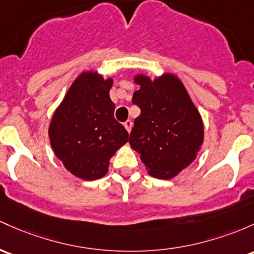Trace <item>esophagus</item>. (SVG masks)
Instances as JSON below:
<instances>
[{
  "label": "esophagus",
  "instance_id": "obj_1",
  "mask_svg": "<svg viewBox=\"0 0 254 254\" xmlns=\"http://www.w3.org/2000/svg\"><path fill=\"white\" fill-rule=\"evenodd\" d=\"M124 127H125V129H127V131L130 132V131H131V129H132V122L131 121H127L124 123Z\"/></svg>",
  "mask_w": 254,
  "mask_h": 254
}]
</instances>
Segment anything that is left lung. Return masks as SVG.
<instances>
[{
  "mask_svg": "<svg viewBox=\"0 0 254 254\" xmlns=\"http://www.w3.org/2000/svg\"><path fill=\"white\" fill-rule=\"evenodd\" d=\"M140 89L132 104L141 114L135 119L129 143L140 154L150 176L170 180L190 165L204 142L201 116L175 74L150 79L137 74Z\"/></svg>",
  "mask_w": 254,
  "mask_h": 254,
  "instance_id": "left-lung-1",
  "label": "left lung"
}]
</instances>
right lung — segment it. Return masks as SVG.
Here are the masks:
<instances>
[{"instance_id":"1","label":"right lung","mask_w":254,"mask_h":254,"mask_svg":"<svg viewBox=\"0 0 254 254\" xmlns=\"http://www.w3.org/2000/svg\"><path fill=\"white\" fill-rule=\"evenodd\" d=\"M112 84V78L83 72L50 121L48 133L55 155L67 171L82 180L104 177L110 159L129 138L125 127L114 119Z\"/></svg>"}]
</instances>
